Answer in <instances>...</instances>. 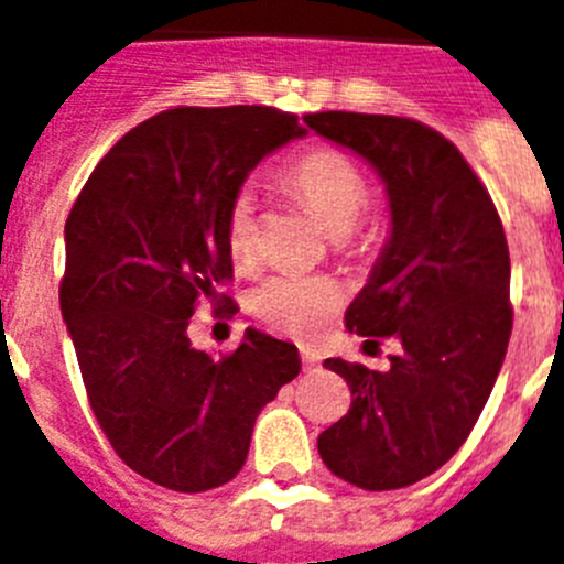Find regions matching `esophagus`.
<instances>
[{"label": "esophagus", "instance_id": "34e87169", "mask_svg": "<svg viewBox=\"0 0 564 564\" xmlns=\"http://www.w3.org/2000/svg\"><path fill=\"white\" fill-rule=\"evenodd\" d=\"M300 355H303V367L305 369H317L319 360H323V355H319L317 349H311V346H303V349H300Z\"/></svg>", "mask_w": 564, "mask_h": 564}]
</instances>
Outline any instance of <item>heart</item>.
Here are the masks:
<instances>
[{"instance_id":"b5f03b06","label":"heart","mask_w":564,"mask_h":564,"mask_svg":"<svg viewBox=\"0 0 564 564\" xmlns=\"http://www.w3.org/2000/svg\"><path fill=\"white\" fill-rule=\"evenodd\" d=\"M282 183L314 212L328 236L344 238L355 229L369 204L367 177L352 160L332 148L308 151L282 171ZM227 245L232 259L245 264L256 247V197L241 188L227 212ZM340 305V291L326 279L279 276L264 279L253 294L250 308L264 323L296 337L317 335Z\"/></svg>"}]
</instances>
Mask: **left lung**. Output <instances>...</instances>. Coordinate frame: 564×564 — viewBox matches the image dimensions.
<instances>
[{
    "label": "left lung",
    "mask_w": 564,
    "mask_h": 564,
    "mask_svg": "<svg viewBox=\"0 0 564 564\" xmlns=\"http://www.w3.org/2000/svg\"><path fill=\"white\" fill-rule=\"evenodd\" d=\"M305 124L384 183L390 236L346 328L402 346L384 372L326 360L352 408L317 436V452L346 484L402 489L452 460L501 372L512 332L507 236L484 183L427 124L340 110Z\"/></svg>",
    "instance_id": "obj_1"
}]
</instances>
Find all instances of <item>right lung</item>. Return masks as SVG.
Masks as SVG:
<instances>
[{
    "label": "right lung",
    "mask_w": 564,
    "mask_h": 564,
    "mask_svg": "<svg viewBox=\"0 0 564 564\" xmlns=\"http://www.w3.org/2000/svg\"><path fill=\"white\" fill-rule=\"evenodd\" d=\"M273 107H177L101 156L66 218L61 314L112 452L174 492L241 471L256 416L300 376L294 344L247 328L212 358L188 337L232 276L227 212L261 160L303 139ZM232 311V308H229Z\"/></svg>",
    "instance_id": "obj_1"
}]
</instances>
